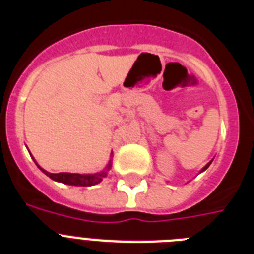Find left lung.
Instances as JSON below:
<instances>
[{"label":"left lung","mask_w":254,"mask_h":254,"mask_svg":"<svg viewBox=\"0 0 254 254\" xmlns=\"http://www.w3.org/2000/svg\"><path fill=\"white\" fill-rule=\"evenodd\" d=\"M210 163H211V162H209V163H207L206 166H205V167H204V169H202V171H204V170H206V169H207V167H209V165H210Z\"/></svg>","instance_id":"left-lung-1"}]
</instances>
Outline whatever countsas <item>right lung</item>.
I'll list each match as a JSON object with an SVG mask.
<instances>
[{
	"mask_svg": "<svg viewBox=\"0 0 254 254\" xmlns=\"http://www.w3.org/2000/svg\"><path fill=\"white\" fill-rule=\"evenodd\" d=\"M112 166V162H109V165L106 166L105 171L98 174H93V175H83V174H70V173H58V174H52L48 173L45 170H43L41 167L40 169L43 170L44 174H47L48 177L52 178L53 180L57 182H61V183L70 184V186H81V187H87V186H94V184L100 183L102 180V178L106 177V171H109Z\"/></svg>",
	"mask_w": 254,
	"mask_h": 254,
	"instance_id": "obj_1",
	"label": "right lung"
}]
</instances>
